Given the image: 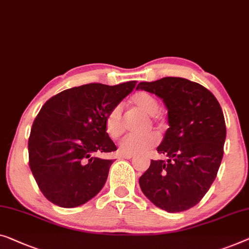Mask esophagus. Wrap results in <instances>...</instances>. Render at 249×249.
Segmentation results:
<instances>
[{
	"instance_id": "obj_1",
	"label": "esophagus",
	"mask_w": 249,
	"mask_h": 249,
	"mask_svg": "<svg viewBox=\"0 0 249 249\" xmlns=\"http://www.w3.org/2000/svg\"><path fill=\"white\" fill-rule=\"evenodd\" d=\"M121 158H123V159H132L133 158V155H128V154H121Z\"/></svg>"
}]
</instances>
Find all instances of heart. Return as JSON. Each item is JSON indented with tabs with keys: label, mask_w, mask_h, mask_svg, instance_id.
Here are the masks:
<instances>
[{
	"label": "heart",
	"mask_w": 249,
	"mask_h": 249,
	"mask_svg": "<svg viewBox=\"0 0 249 249\" xmlns=\"http://www.w3.org/2000/svg\"><path fill=\"white\" fill-rule=\"evenodd\" d=\"M132 105L146 115H154L159 110V103L151 94L146 91H137L131 98ZM105 128L107 134L112 139H117L124 132L122 106L113 107L105 120ZM159 142L157 133L150 132L144 135L127 134L120 141V153L135 155L144 153L155 146Z\"/></svg>",
	"instance_id": "heart-1"
}]
</instances>
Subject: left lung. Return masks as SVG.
Masks as SVG:
<instances>
[{"label":"left lung","instance_id":"left-lung-1","mask_svg":"<svg viewBox=\"0 0 249 249\" xmlns=\"http://www.w3.org/2000/svg\"><path fill=\"white\" fill-rule=\"evenodd\" d=\"M136 89L160 97L168 108V124L158 152L140 187L146 198L168 213L195 207L216 179L224 155L226 124L213 92L185 78L164 77L140 83Z\"/></svg>","mask_w":249,"mask_h":249}]
</instances>
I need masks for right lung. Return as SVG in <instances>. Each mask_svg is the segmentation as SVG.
Returning a JSON list of instances; mask_svg holds the SVG:
<instances>
[{"label": "right lung", "mask_w": 249, "mask_h": 249, "mask_svg": "<svg viewBox=\"0 0 249 249\" xmlns=\"http://www.w3.org/2000/svg\"><path fill=\"white\" fill-rule=\"evenodd\" d=\"M135 86L136 81L83 85L41 107L29 137V165L49 201L73 208L102 190L114 161L95 154L117 150L106 132V116Z\"/></svg>", "instance_id": "1"}]
</instances>
